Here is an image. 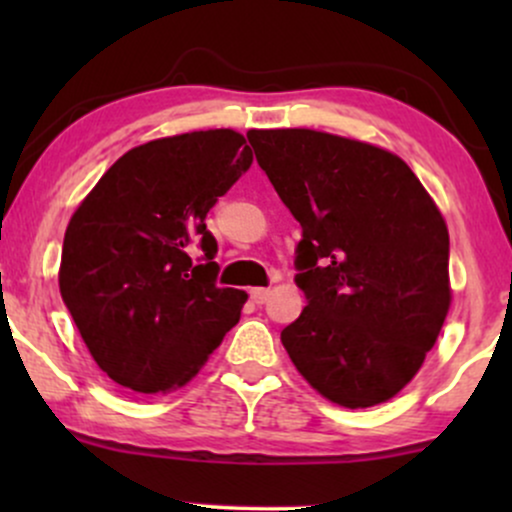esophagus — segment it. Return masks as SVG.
Wrapping results in <instances>:
<instances>
[{"instance_id":"34e87169","label":"esophagus","mask_w":512,"mask_h":512,"mask_svg":"<svg viewBox=\"0 0 512 512\" xmlns=\"http://www.w3.org/2000/svg\"><path fill=\"white\" fill-rule=\"evenodd\" d=\"M269 296H272V291H269V289H252L250 291V298H252V303H255V305L267 303Z\"/></svg>"}]
</instances>
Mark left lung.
<instances>
[{"mask_svg": "<svg viewBox=\"0 0 512 512\" xmlns=\"http://www.w3.org/2000/svg\"><path fill=\"white\" fill-rule=\"evenodd\" d=\"M257 163L303 228L308 305L281 332L293 366L346 409L392 399L436 344L452 303L438 204L392 151L317 129H250Z\"/></svg>", "mask_w": 512, "mask_h": 512, "instance_id": "obj_1", "label": "left lung"}]
</instances>
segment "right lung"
Here are the masks:
<instances>
[{"label":"right lung","instance_id":"obj_1","mask_svg":"<svg viewBox=\"0 0 512 512\" xmlns=\"http://www.w3.org/2000/svg\"><path fill=\"white\" fill-rule=\"evenodd\" d=\"M250 163L236 129L154 139L117 158L76 207L57 281L113 383L142 395L178 390L240 320L248 293L214 284L216 240L204 219ZM195 237L202 265L186 255Z\"/></svg>","mask_w":512,"mask_h":512}]
</instances>
